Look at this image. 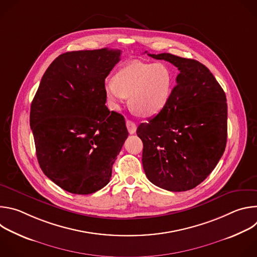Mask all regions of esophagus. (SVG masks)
Instances as JSON below:
<instances>
[{"instance_id":"obj_1","label":"esophagus","mask_w":257,"mask_h":257,"mask_svg":"<svg viewBox=\"0 0 257 257\" xmlns=\"http://www.w3.org/2000/svg\"><path fill=\"white\" fill-rule=\"evenodd\" d=\"M126 126H127V129H128V132L130 134H134L136 132V124L131 121V120H126Z\"/></svg>"}]
</instances>
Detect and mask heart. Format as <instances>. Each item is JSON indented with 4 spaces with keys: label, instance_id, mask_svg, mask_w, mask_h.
Segmentation results:
<instances>
[{
    "label": "heart",
    "instance_id": "1",
    "mask_svg": "<svg viewBox=\"0 0 257 257\" xmlns=\"http://www.w3.org/2000/svg\"><path fill=\"white\" fill-rule=\"evenodd\" d=\"M172 88L173 74L163 63L132 62L104 83L105 94L114 108L130 96V106L143 117L158 115L167 105Z\"/></svg>",
    "mask_w": 257,
    "mask_h": 257
}]
</instances>
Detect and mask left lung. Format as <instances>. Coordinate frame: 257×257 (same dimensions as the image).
I'll return each mask as SVG.
<instances>
[{"label": "left lung", "instance_id": "left-lung-1", "mask_svg": "<svg viewBox=\"0 0 257 257\" xmlns=\"http://www.w3.org/2000/svg\"><path fill=\"white\" fill-rule=\"evenodd\" d=\"M178 68L167 105L141 123L142 166L156 186L181 192L195 188L212 172L227 143L226 94L200 62L172 54H148Z\"/></svg>", "mask_w": 257, "mask_h": 257}]
</instances>
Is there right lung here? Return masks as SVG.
I'll use <instances>...</instances> for the list:
<instances>
[{
  "instance_id": "obj_1",
  "label": "right lung",
  "mask_w": 257,
  "mask_h": 257,
  "mask_svg": "<svg viewBox=\"0 0 257 257\" xmlns=\"http://www.w3.org/2000/svg\"><path fill=\"white\" fill-rule=\"evenodd\" d=\"M119 50L75 51L49 66L30 107L36 157L62 189L91 194L104 187L128 137L124 117L105 105L104 80Z\"/></svg>"
}]
</instances>
